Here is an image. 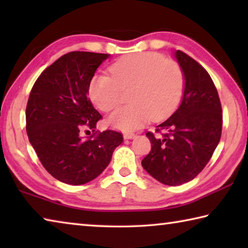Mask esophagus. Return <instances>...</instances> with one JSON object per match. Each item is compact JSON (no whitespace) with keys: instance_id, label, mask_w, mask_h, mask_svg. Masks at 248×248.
I'll list each match as a JSON object with an SVG mask.
<instances>
[{"instance_id":"obj_1","label":"esophagus","mask_w":248,"mask_h":248,"mask_svg":"<svg viewBox=\"0 0 248 248\" xmlns=\"http://www.w3.org/2000/svg\"><path fill=\"white\" fill-rule=\"evenodd\" d=\"M124 138L125 140H129V139H134V138H136V134H134V133H124Z\"/></svg>"}]
</instances>
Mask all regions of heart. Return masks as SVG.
<instances>
[{
    "label": "heart",
    "instance_id": "heart-1",
    "mask_svg": "<svg viewBox=\"0 0 248 248\" xmlns=\"http://www.w3.org/2000/svg\"><path fill=\"white\" fill-rule=\"evenodd\" d=\"M112 77L96 74L89 95L99 110L109 112L121 103V90H128L129 105L108 117L109 127L133 131L153 120L166 118L182 99L185 75L180 65L156 52L131 53L110 65Z\"/></svg>",
    "mask_w": 248,
    "mask_h": 248
}]
</instances>
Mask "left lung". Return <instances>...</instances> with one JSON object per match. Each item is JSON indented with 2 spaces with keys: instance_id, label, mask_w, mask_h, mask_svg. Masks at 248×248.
<instances>
[{
  "instance_id": "obj_1",
  "label": "left lung",
  "mask_w": 248,
  "mask_h": 248,
  "mask_svg": "<svg viewBox=\"0 0 248 248\" xmlns=\"http://www.w3.org/2000/svg\"><path fill=\"white\" fill-rule=\"evenodd\" d=\"M175 58L185 75L182 103L156 127L162 137L146 132L152 148L141 162L153 178L169 186L190 182L204 169L222 132V107L212 78L180 50Z\"/></svg>"
}]
</instances>
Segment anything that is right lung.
<instances>
[{
    "label": "right lung",
    "instance_id": "obj_1",
    "mask_svg": "<svg viewBox=\"0 0 248 248\" xmlns=\"http://www.w3.org/2000/svg\"><path fill=\"white\" fill-rule=\"evenodd\" d=\"M106 53L69 52L59 58L33 84L26 107V131L48 173L62 183L83 185L108 166L123 143V134L96 131L83 139L81 130L95 131L102 115L87 98L89 85Z\"/></svg>",
    "mask_w": 248,
    "mask_h": 248
}]
</instances>
